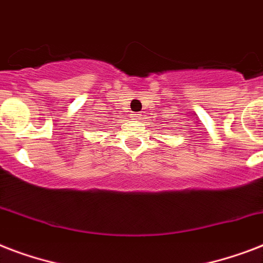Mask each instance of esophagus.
I'll list each match as a JSON object with an SVG mask.
<instances>
[{
  "label": "esophagus",
  "instance_id": "esophagus-1",
  "mask_svg": "<svg viewBox=\"0 0 263 263\" xmlns=\"http://www.w3.org/2000/svg\"><path fill=\"white\" fill-rule=\"evenodd\" d=\"M132 117H134V120H139L140 116L139 115H132Z\"/></svg>",
  "mask_w": 263,
  "mask_h": 263
}]
</instances>
